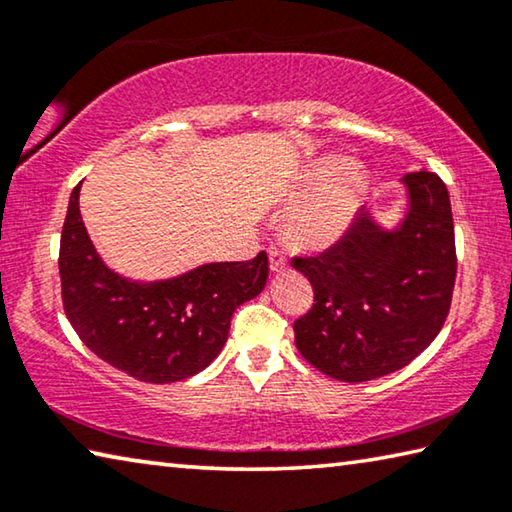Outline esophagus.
<instances>
[{"label":"esophagus","mask_w":512,"mask_h":512,"mask_svg":"<svg viewBox=\"0 0 512 512\" xmlns=\"http://www.w3.org/2000/svg\"><path fill=\"white\" fill-rule=\"evenodd\" d=\"M268 262H271L273 273H280V271H284V268H287V257H284L282 250L275 248V246L268 248Z\"/></svg>","instance_id":"34e87169"}]
</instances>
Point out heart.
<instances>
[{"label":"heart","instance_id":"heart-1","mask_svg":"<svg viewBox=\"0 0 512 512\" xmlns=\"http://www.w3.org/2000/svg\"><path fill=\"white\" fill-rule=\"evenodd\" d=\"M363 171L345 158H323L307 178L305 203L289 212L284 235L293 246L323 250L336 244L357 219L363 196Z\"/></svg>","mask_w":512,"mask_h":512}]
</instances>
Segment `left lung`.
I'll return each instance as SVG.
<instances>
[{
  "label": "left lung",
  "mask_w": 512,
  "mask_h": 512,
  "mask_svg": "<svg viewBox=\"0 0 512 512\" xmlns=\"http://www.w3.org/2000/svg\"><path fill=\"white\" fill-rule=\"evenodd\" d=\"M402 183L409 210L393 230L363 207L332 248L293 257L314 287V307L293 323L296 348L332 379L370 381L409 366L449 314L456 246L447 187L433 171Z\"/></svg>",
  "instance_id": "1"
}]
</instances>
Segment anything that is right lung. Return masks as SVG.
Instances as JSON below:
<instances>
[{
    "mask_svg": "<svg viewBox=\"0 0 512 512\" xmlns=\"http://www.w3.org/2000/svg\"><path fill=\"white\" fill-rule=\"evenodd\" d=\"M69 196L60 235V287L74 332L99 359L149 384H171L210 366L235 309L262 293L268 257L203 264L171 280L133 282L103 264Z\"/></svg>",
    "mask_w": 512,
    "mask_h": 512,
    "instance_id": "add662e5",
    "label": "right lung"
}]
</instances>
